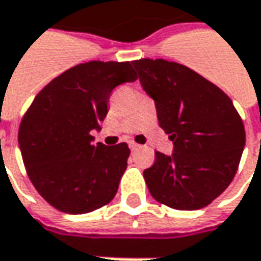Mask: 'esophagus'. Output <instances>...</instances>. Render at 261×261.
Here are the masks:
<instances>
[{"mask_svg":"<svg viewBox=\"0 0 261 261\" xmlns=\"http://www.w3.org/2000/svg\"><path fill=\"white\" fill-rule=\"evenodd\" d=\"M130 148H131V151H134V150L140 148V146L137 144V143H130Z\"/></svg>","mask_w":261,"mask_h":261,"instance_id":"1","label":"esophagus"}]
</instances>
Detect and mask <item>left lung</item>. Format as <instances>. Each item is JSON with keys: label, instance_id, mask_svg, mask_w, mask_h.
<instances>
[{"label": "left lung", "instance_id": "obj_1", "mask_svg": "<svg viewBox=\"0 0 261 261\" xmlns=\"http://www.w3.org/2000/svg\"><path fill=\"white\" fill-rule=\"evenodd\" d=\"M143 89L156 103L159 125L173 153L156 151L144 170L151 196L173 210H201L237 173L246 144L244 124L229 96L208 79L165 59L133 62Z\"/></svg>", "mask_w": 261, "mask_h": 261}]
</instances>
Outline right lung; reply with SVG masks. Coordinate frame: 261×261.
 <instances>
[{"instance_id":"right-lung-1","label":"right lung","mask_w":261,"mask_h":261,"mask_svg":"<svg viewBox=\"0 0 261 261\" xmlns=\"http://www.w3.org/2000/svg\"><path fill=\"white\" fill-rule=\"evenodd\" d=\"M131 62L92 60L65 70L36 95L24 114L18 144L36 191L53 208L86 214L110 203L130 148L94 144L115 86L134 82Z\"/></svg>"}]
</instances>
